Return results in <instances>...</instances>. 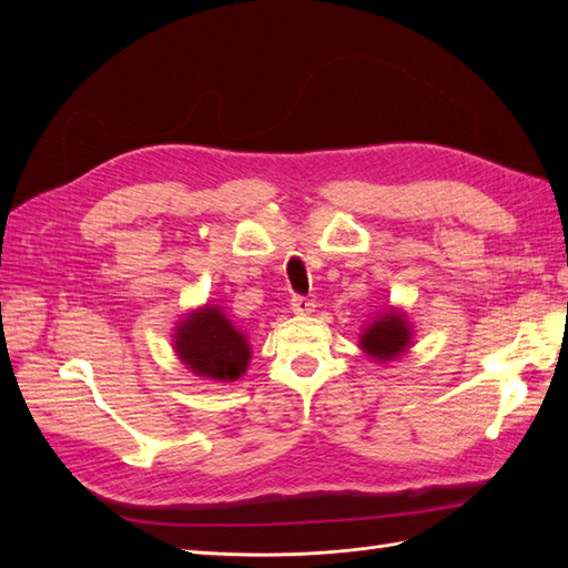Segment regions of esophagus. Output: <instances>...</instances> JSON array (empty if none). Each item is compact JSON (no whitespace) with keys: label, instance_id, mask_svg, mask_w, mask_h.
<instances>
[{"label":"esophagus","instance_id":"34e87169","mask_svg":"<svg viewBox=\"0 0 568 568\" xmlns=\"http://www.w3.org/2000/svg\"><path fill=\"white\" fill-rule=\"evenodd\" d=\"M291 311H294V315H311L315 313V301L311 298H303V296H294L291 298Z\"/></svg>","mask_w":568,"mask_h":568}]
</instances>
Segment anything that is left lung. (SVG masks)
<instances>
[{
	"instance_id": "left-lung-1",
	"label": "left lung",
	"mask_w": 568,
	"mask_h": 568,
	"mask_svg": "<svg viewBox=\"0 0 568 568\" xmlns=\"http://www.w3.org/2000/svg\"><path fill=\"white\" fill-rule=\"evenodd\" d=\"M412 343H415V326L403 307L395 305L374 311L359 334V351L382 365L409 353Z\"/></svg>"
}]
</instances>
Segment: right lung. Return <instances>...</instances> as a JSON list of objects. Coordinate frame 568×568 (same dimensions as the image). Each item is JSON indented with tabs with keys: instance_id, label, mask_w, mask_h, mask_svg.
Listing matches in <instances>:
<instances>
[{
	"instance_id": "add662e5",
	"label": "right lung",
	"mask_w": 568,
	"mask_h": 568,
	"mask_svg": "<svg viewBox=\"0 0 568 568\" xmlns=\"http://www.w3.org/2000/svg\"><path fill=\"white\" fill-rule=\"evenodd\" d=\"M173 348L189 372L217 384L244 376L253 355L248 336L215 303H203L178 320Z\"/></svg>"
}]
</instances>
